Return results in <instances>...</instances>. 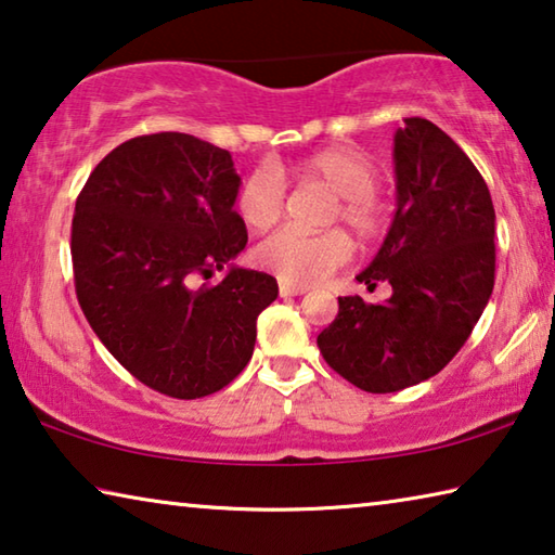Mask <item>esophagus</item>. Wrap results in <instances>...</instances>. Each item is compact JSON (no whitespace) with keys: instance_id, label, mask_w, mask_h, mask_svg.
Segmentation results:
<instances>
[{"instance_id":"obj_1","label":"esophagus","mask_w":555,"mask_h":555,"mask_svg":"<svg viewBox=\"0 0 555 555\" xmlns=\"http://www.w3.org/2000/svg\"><path fill=\"white\" fill-rule=\"evenodd\" d=\"M279 294L284 298H291V296H304L306 288L304 286H291V284H281L279 286Z\"/></svg>"}]
</instances>
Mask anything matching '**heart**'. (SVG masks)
<instances>
[{
  "instance_id": "obj_1",
  "label": "heart",
  "mask_w": 555,
  "mask_h": 555,
  "mask_svg": "<svg viewBox=\"0 0 555 555\" xmlns=\"http://www.w3.org/2000/svg\"><path fill=\"white\" fill-rule=\"evenodd\" d=\"M281 176L331 191L335 195L331 220L347 224L357 240H377L387 228V210L374 193L379 185L377 166L354 149L333 146L298 158L288 168L274 164L244 178L234 195V210L249 230L264 232L279 222L284 212ZM350 255L352 244L340 230L318 234L281 230L255 249V264L284 284L313 286L340 269Z\"/></svg>"
}]
</instances>
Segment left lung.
I'll return each instance as SVG.
<instances>
[{"label":"left lung","mask_w":555,"mask_h":555,"mask_svg":"<svg viewBox=\"0 0 555 555\" xmlns=\"http://www.w3.org/2000/svg\"><path fill=\"white\" fill-rule=\"evenodd\" d=\"M393 134L397 212L357 281L391 286L384 304L337 298L318 335L323 360L354 387L401 391L453 360L494 288V205L467 154L434 121L409 117Z\"/></svg>","instance_id":"left-lung-1"}]
</instances>
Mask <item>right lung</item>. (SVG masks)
Instances as JSON below:
<instances>
[{
  "label": "right lung",
  "instance_id": "obj_1",
  "mask_svg": "<svg viewBox=\"0 0 555 555\" xmlns=\"http://www.w3.org/2000/svg\"><path fill=\"white\" fill-rule=\"evenodd\" d=\"M230 152L181 131L134 137L102 158L75 201V294L112 357L173 399L220 391L255 352L276 279L230 267L247 228Z\"/></svg>",
  "mask_w": 555,
  "mask_h": 555
}]
</instances>
